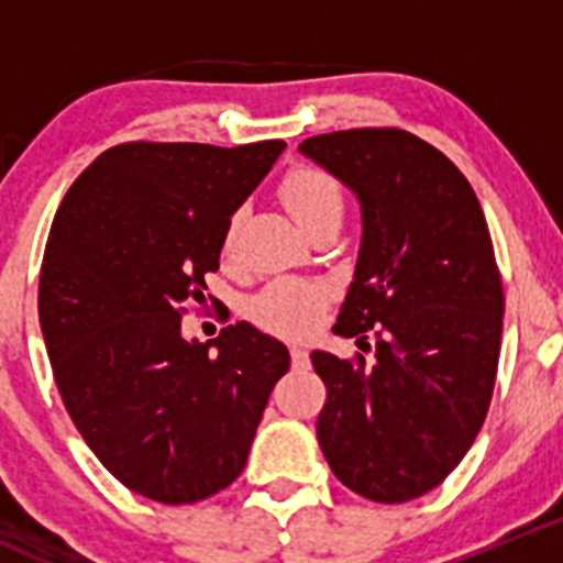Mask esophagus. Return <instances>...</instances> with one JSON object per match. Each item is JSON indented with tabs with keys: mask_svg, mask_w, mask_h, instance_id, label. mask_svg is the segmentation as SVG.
Returning a JSON list of instances; mask_svg holds the SVG:
<instances>
[{
	"mask_svg": "<svg viewBox=\"0 0 563 563\" xmlns=\"http://www.w3.org/2000/svg\"><path fill=\"white\" fill-rule=\"evenodd\" d=\"M291 362H294V367H297V371H302V367H308V365H310L308 351L299 349V345H291Z\"/></svg>",
	"mask_w": 563,
	"mask_h": 563,
	"instance_id": "1",
	"label": "esophagus"
}]
</instances>
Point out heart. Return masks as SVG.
<instances>
[{"mask_svg": "<svg viewBox=\"0 0 563 563\" xmlns=\"http://www.w3.org/2000/svg\"><path fill=\"white\" fill-rule=\"evenodd\" d=\"M280 196L302 229L327 214H343V190L338 179L321 168H297L283 179ZM234 245V223L225 231L223 250ZM323 288L302 280H277L258 294L250 313L264 329L277 334H305L316 327L323 310Z\"/></svg>", "mask_w": 563, "mask_h": 563, "instance_id": "obj_1", "label": "heart"}]
</instances>
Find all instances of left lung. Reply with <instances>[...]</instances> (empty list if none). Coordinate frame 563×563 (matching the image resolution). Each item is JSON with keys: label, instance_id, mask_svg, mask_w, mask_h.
I'll use <instances>...</instances> for the list:
<instances>
[{"label": "left lung", "instance_id": "left-lung-1", "mask_svg": "<svg viewBox=\"0 0 563 563\" xmlns=\"http://www.w3.org/2000/svg\"><path fill=\"white\" fill-rule=\"evenodd\" d=\"M299 152L360 201L354 280L334 332L373 362L313 351L318 446L349 490L402 504L439 487L490 408L504 291L485 212L435 146L397 128L340 130Z\"/></svg>", "mask_w": 563, "mask_h": 563}]
</instances>
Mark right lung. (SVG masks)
<instances>
[{
    "mask_svg": "<svg viewBox=\"0 0 563 563\" xmlns=\"http://www.w3.org/2000/svg\"><path fill=\"white\" fill-rule=\"evenodd\" d=\"M283 141L119 144L62 198L37 313L56 387L95 457L139 496L196 504L229 487L291 356L253 323L185 338L225 231Z\"/></svg>",
    "mask_w": 563,
    "mask_h": 563,
    "instance_id": "obj_1",
    "label": "right lung"
}]
</instances>
